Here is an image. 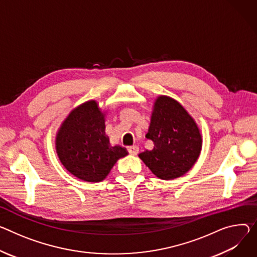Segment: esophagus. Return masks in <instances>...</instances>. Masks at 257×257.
<instances>
[{
	"mask_svg": "<svg viewBox=\"0 0 257 257\" xmlns=\"http://www.w3.org/2000/svg\"><path fill=\"white\" fill-rule=\"evenodd\" d=\"M138 151H139V149H138V147L137 146H132V147H129L128 148V152H129V154L130 155H136L137 153H138Z\"/></svg>",
	"mask_w": 257,
	"mask_h": 257,
	"instance_id": "1",
	"label": "esophagus"
}]
</instances>
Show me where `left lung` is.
I'll use <instances>...</instances> for the list:
<instances>
[{"label":"left lung","mask_w":257,"mask_h":257,"mask_svg":"<svg viewBox=\"0 0 257 257\" xmlns=\"http://www.w3.org/2000/svg\"><path fill=\"white\" fill-rule=\"evenodd\" d=\"M146 137L152 139L154 148L138 157L163 180L184 175L201 154L203 139L199 126L188 110L167 95L155 99Z\"/></svg>","instance_id":"1"}]
</instances>
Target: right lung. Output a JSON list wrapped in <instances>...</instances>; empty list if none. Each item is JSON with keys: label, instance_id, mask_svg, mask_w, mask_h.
<instances>
[{"label": "right lung", "instance_id": "add662e5", "mask_svg": "<svg viewBox=\"0 0 257 257\" xmlns=\"http://www.w3.org/2000/svg\"><path fill=\"white\" fill-rule=\"evenodd\" d=\"M96 100L73 108L62 121L55 137V150L63 167L75 177L99 182L106 178L125 148L111 146L105 134V115Z\"/></svg>", "mask_w": 257, "mask_h": 257}]
</instances>
